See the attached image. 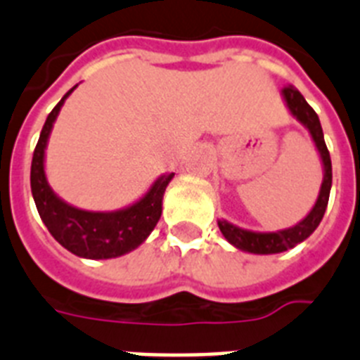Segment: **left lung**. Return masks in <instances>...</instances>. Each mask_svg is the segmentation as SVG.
<instances>
[{
    "mask_svg": "<svg viewBox=\"0 0 360 360\" xmlns=\"http://www.w3.org/2000/svg\"><path fill=\"white\" fill-rule=\"evenodd\" d=\"M281 97H283L290 115L300 124H304L307 132L311 134V139L314 141V147H316V150L320 154V160H322L323 180L322 186H320L319 198L314 202L313 210L298 224L285 228V230L252 231L236 226V224H231V222L224 221V219H219L217 224H219V230L222 231L224 239L230 245L236 246V248H239L243 252H248V254H280V252L294 248L302 240L307 239L319 228L323 213H326V207H328L329 191H331V178H333V174H331V158H329V150L326 147V141H323L322 124H320L319 115L307 105L304 95L300 94L294 86H285L283 90H281Z\"/></svg>",
    "mask_w": 360,
    "mask_h": 360,
    "instance_id": "left-lung-1",
    "label": "left lung"
}]
</instances>
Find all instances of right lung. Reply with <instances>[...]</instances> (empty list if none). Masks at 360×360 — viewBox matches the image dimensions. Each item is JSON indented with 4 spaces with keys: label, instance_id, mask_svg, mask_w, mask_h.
Masks as SVG:
<instances>
[{
    "label": "right lung",
    "instance_id": "add662e5",
    "mask_svg": "<svg viewBox=\"0 0 360 360\" xmlns=\"http://www.w3.org/2000/svg\"><path fill=\"white\" fill-rule=\"evenodd\" d=\"M73 86L47 115L31 163V191L40 219L49 233L71 254L86 259H112L136 250L154 230L162 217L165 187L174 173L162 174L143 197L115 212H88L62 200L46 176V148L53 124Z\"/></svg>",
    "mask_w": 360,
    "mask_h": 360
}]
</instances>
